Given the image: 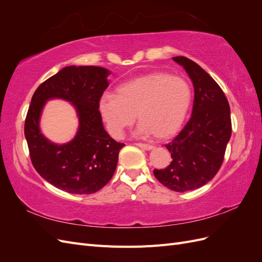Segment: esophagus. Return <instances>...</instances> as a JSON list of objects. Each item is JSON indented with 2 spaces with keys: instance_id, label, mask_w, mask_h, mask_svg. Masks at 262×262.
I'll return each instance as SVG.
<instances>
[{
  "instance_id": "1",
  "label": "esophagus",
  "mask_w": 262,
  "mask_h": 262,
  "mask_svg": "<svg viewBox=\"0 0 262 262\" xmlns=\"http://www.w3.org/2000/svg\"><path fill=\"white\" fill-rule=\"evenodd\" d=\"M136 145H137V146H139V147H141V148H143V149H146V150H149V149H152V148H153V146H152V145L145 144V143H136Z\"/></svg>"
}]
</instances>
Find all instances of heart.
Listing matches in <instances>:
<instances>
[{
  "mask_svg": "<svg viewBox=\"0 0 262 262\" xmlns=\"http://www.w3.org/2000/svg\"><path fill=\"white\" fill-rule=\"evenodd\" d=\"M192 92L180 76L153 72L119 85L116 95L104 94L98 108L110 136L121 139L138 116L140 136L167 139L184 122Z\"/></svg>",
  "mask_w": 262,
  "mask_h": 262,
  "instance_id": "b5f03b06",
  "label": "heart"
}]
</instances>
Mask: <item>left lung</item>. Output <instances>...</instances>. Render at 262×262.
Returning <instances> with one entry per match:
<instances>
[{"label": "left lung", "mask_w": 262, "mask_h": 262, "mask_svg": "<svg viewBox=\"0 0 262 262\" xmlns=\"http://www.w3.org/2000/svg\"><path fill=\"white\" fill-rule=\"evenodd\" d=\"M172 60L193 83V108L185 128L165 145L171 163L164 169H154V176L168 189L185 192L208 184L217 173L232 136V121L225 94L209 73L186 57Z\"/></svg>", "instance_id": "left-lung-1"}]
</instances>
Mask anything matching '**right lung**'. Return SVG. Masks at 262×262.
<instances>
[{"label":"right lung","mask_w":262,"mask_h":262,"mask_svg":"<svg viewBox=\"0 0 262 262\" xmlns=\"http://www.w3.org/2000/svg\"><path fill=\"white\" fill-rule=\"evenodd\" d=\"M109 74L100 67L63 68L39 85L31 98L24 129L31 163L45 180L63 191L94 193L108 184L116 170L124 144L106 132L98 108ZM53 98L72 102L80 122L75 139L61 146L45 138L38 126L45 101Z\"/></svg>","instance_id":"right-lung-1"}]
</instances>
